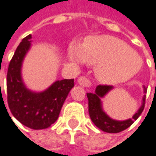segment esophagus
Here are the masks:
<instances>
[{"mask_svg": "<svg viewBox=\"0 0 156 156\" xmlns=\"http://www.w3.org/2000/svg\"><path fill=\"white\" fill-rule=\"evenodd\" d=\"M79 84L81 86V87H84V88H90L91 87V82L90 80L88 79V77L84 76H81L79 77V80H77Z\"/></svg>", "mask_w": 156, "mask_h": 156, "instance_id": "esophagus-1", "label": "esophagus"}]
</instances>
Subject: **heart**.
Returning a JSON list of instances; mask_svg holds the SVG:
<instances>
[{"instance_id": "1", "label": "heart", "mask_w": 156, "mask_h": 156, "mask_svg": "<svg viewBox=\"0 0 156 156\" xmlns=\"http://www.w3.org/2000/svg\"><path fill=\"white\" fill-rule=\"evenodd\" d=\"M67 54L70 61L76 64L97 66L98 80L106 84L131 80L143 66L141 56L126 43L108 35L89 38L82 45L72 43Z\"/></svg>"}]
</instances>
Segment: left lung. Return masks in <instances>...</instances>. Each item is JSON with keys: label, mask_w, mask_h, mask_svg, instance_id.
I'll return each mask as SVG.
<instances>
[{"label": "left lung", "mask_w": 156, "mask_h": 156, "mask_svg": "<svg viewBox=\"0 0 156 156\" xmlns=\"http://www.w3.org/2000/svg\"><path fill=\"white\" fill-rule=\"evenodd\" d=\"M113 89L112 86L108 85H99L97 86L94 93H87V97L89 100V113L92 122L101 131L110 133H117L122 132L129 128L135 120L141 115L144 109L145 104V95L143 97L142 106L139 108L137 112L133 116V118L125 120V121H116L109 117L102 109L101 98H104L105 95ZM147 88L144 86V93H146Z\"/></svg>", "instance_id": "left-lung-1"}]
</instances>
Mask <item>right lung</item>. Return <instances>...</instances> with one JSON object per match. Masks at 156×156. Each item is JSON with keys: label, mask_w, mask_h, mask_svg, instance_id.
Instances as JSON below:
<instances>
[{"label": "right lung", "mask_w": 156, "mask_h": 156, "mask_svg": "<svg viewBox=\"0 0 156 156\" xmlns=\"http://www.w3.org/2000/svg\"><path fill=\"white\" fill-rule=\"evenodd\" d=\"M32 35L24 37L9 64L7 72V101L13 117L24 126L42 130L58 118L61 108L74 87V79L54 82L42 92L28 90L22 80V65L31 46ZM1 85V84H0Z\"/></svg>", "instance_id": "obj_1"}]
</instances>
